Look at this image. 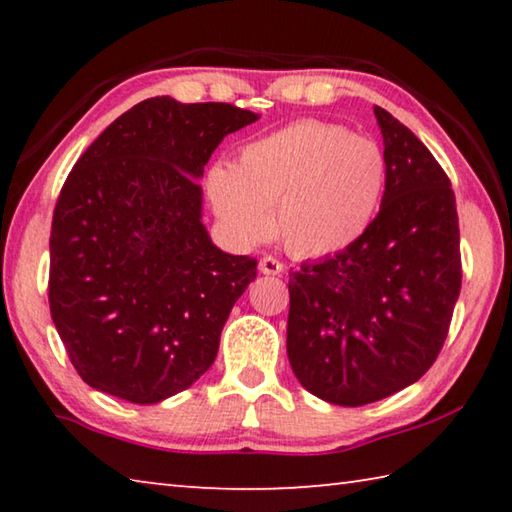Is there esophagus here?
<instances>
[{
  "label": "esophagus",
  "mask_w": 512,
  "mask_h": 512,
  "mask_svg": "<svg viewBox=\"0 0 512 512\" xmlns=\"http://www.w3.org/2000/svg\"><path fill=\"white\" fill-rule=\"evenodd\" d=\"M259 271H262L264 275H280V273H284V264L280 262V259L266 255L259 259Z\"/></svg>",
  "instance_id": "obj_1"
}]
</instances>
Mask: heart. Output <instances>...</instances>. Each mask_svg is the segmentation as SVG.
<instances>
[{
	"instance_id": "1",
	"label": "heart",
	"mask_w": 512,
	"mask_h": 512,
	"mask_svg": "<svg viewBox=\"0 0 512 512\" xmlns=\"http://www.w3.org/2000/svg\"><path fill=\"white\" fill-rule=\"evenodd\" d=\"M386 185L379 146L348 128L298 121L246 144L235 167L216 164L207 194L225 230L259 244L275 228L284 246L320 257L354 244L377 212Z\"/></svg>"
}]
</instances>
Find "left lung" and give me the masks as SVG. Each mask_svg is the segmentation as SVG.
<instances>
[{
	"instance_id": "left-lung-1",
	"label": "left lung",
	"mask_w": 512,
	"mask_h": 512,
	"mask_svg": "<svg viewBox=\"0 0 512 512\" xmlns=\"http://www.w3.org/2000/svg\"><path fill=\"white\" fill-rule=\"evenodd\" d=\"M386 187L366 232L289 273V363L329 404L363 406L411 386L436 361L461 293L456 198L431 151L375 106Z\"/></svg>"
}]
</instances>
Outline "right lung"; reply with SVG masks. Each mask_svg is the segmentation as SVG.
Instances as JSON below:
<instances>
[{
    "instance_id": "1",
    "label": "right lung",
    "mask_w": 512,
    "mask_h": 512,
    "mask_svg": "<svg viewBox=\"0 0 512 512\" xmlns=\"http://www.w3.org/2000/svg\"><path fill=\"white\" fill-rule=\"evenodd\" d=\"M257 119L230 103L153 97L69 171L51 221L49 309L85 384L155 404L214 363L257 259L212 244L198 178L223 137Z\"/></svg>"
}]
</instances>
